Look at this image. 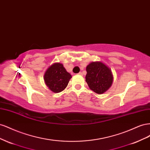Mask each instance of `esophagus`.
<instances>
[{
  "mask_svg": "<svg viewBox=\"0 0 150 150\" xmlns=\"http://www.w3.org/2000/svg\"><path fill=\"white\" fill-rule=\"evenodd\" d=\"M78 74H79V75H82L83 74H82V72H79Z\"/></svg>",
  "mask_w": 150,
  "mask_h": 150,
  "instance_id": "obj_1",
  "label": "esophagus"
}]
</instances>
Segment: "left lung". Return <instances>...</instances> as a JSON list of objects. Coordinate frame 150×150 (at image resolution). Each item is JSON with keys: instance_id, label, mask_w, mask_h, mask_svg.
Masks as SVG:
<instances>
[{"instance_id": "obj_1", "label": "left lung", "mask_w": 150, "mask_h": 150, "mask_svg": "<svg viewBox=\"0 0 150 150\" xmlns=\"http://www.w3.org/2000/svg\"><path fill=\"white\" fill-rule=\"evenodd\" d=\"M86 81L93 91L101 94L110 89L113 82L111 69L101 61L92 62L86 67Z\"/></svg>"}]
</instances>
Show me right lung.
Returning <instances> with one entry per match:
<instances>
[{
	"label": "right lung",
	"mask_w": 150,
	"mask_h": 150,
	"mask_svg": "<svg viewBox=\"0 0 150 150\" xmlns=\"http://www.w3.org/2000/svg\"><path fill=\"white\" fill-rule=\"evenodd\" d=\"M72 78L62 64L54 63L50 66L44 75V79L48 88L54 93L62 91L69 83Z\"/></svg>",
	"instance_id": "add662e5"
}]
</instances>
